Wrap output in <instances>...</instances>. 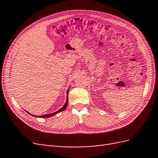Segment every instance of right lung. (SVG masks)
I'll return each mask as SVG.
<instances>
[{"instance_id": "right-lung-1", "label": "right lung", "mask_w": 158, "mask_h": 158, "mask_svg": "<svg viewBox=\"0 0 158 158\" xmlns=\"http://www.w3.org/2000/svg\"><path fill=\"white\" fill-rule=\"evenodd\" d=\"M68 90H69V89H68ZM68 91H67V99H66V103L64 104V105L60 109H59L58 111H57V112H53V113H52V114H45V115H32V114H30V113H28V112L26 111V112H28V114H31V115H32L33 116H35V117H37V118H50V117H52V116H53V115H56V114H58V113H59V112H63V110H64L66 108V107H67V105H68Z\"/></svg>"}]
</instances>
